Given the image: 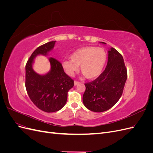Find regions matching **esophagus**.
<instances>
[{
  "label": "esophagus",
  "mask_w": 153,
  "mask_h": 153,
  "mask_svg": "<svg viewBox=\"0 0 153 153\" xmlns=\"http://www.w3.org/2000/svg\"><path fill=\"white\" fill-rule=\"evenodd\" d=\"M78 84H80V82H78V81H75L74 82V85H78Z\"/></svg>",
  "instance_id": "1"
}]
</instances>
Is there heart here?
<instances>
[{"mask_svg": "<svg viewBox=\"0 0 153 153\" xmlns=\"http://www.w3.org/2000/svg\"><path fill=\"white\" fill-rule=\"evenodd\" d=\"M107 59L105 49L96 47H85L76 50L71 59L62 62V67L68 75L73 76L80 65V71L88 79L98 76L102 72Z\"/></svg>", "mask_w": 153, "mask_h": 153, "instance_id": "b5f03b06", "label": "heart"}]
</instances>
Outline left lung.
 I'll return each instance as SVG.
<instances>
[{
    "label": "left lung",
    "mask_w": 153,
    "mask_h": 153,
    "mask_svg": "<svg viewBox=\"0 0 153 153\" xmlns=\"http://www.w3.org/2000/svg\"><path fill=\"white\" fill-rule=\"evenodd\" d=\"M126 79L127 69L122 55L111 48L108 50V62L104 71L94 80L85 84L84 105L92 112L108 110L121 97Z\"/></svg>",
    "instance_id": "obj_1"
}]
</instances>
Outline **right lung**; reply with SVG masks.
I'll return each mask as SVG.
<instances>
[{
  "instance_id": "1",
  "label": "right lung",
  "mask_w": 153,
  "mask_h": 153,
  "mask_svg": "<svg viewBox=\"0 0 153 153\" xmlns=\"http://www.w3.org/2000/svg\"><path fill=\"white\" fill-rule=\"evenodd\" d=\"M55 41L45 43L37 48L30 55L25 66V87L29 97L40 110L46 112H54L65 105L68 92L74 85V80L64 71L62 64L50 57V72L44 75L36 73L32 63L36 55H46L52 50Z\"/></svg>"
}]
</instances>
